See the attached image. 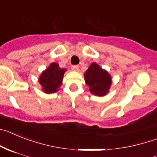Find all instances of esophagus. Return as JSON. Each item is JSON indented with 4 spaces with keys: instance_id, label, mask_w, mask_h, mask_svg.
Returning <instances> with one entry per match:
<instances>
[{
    "instance_id": "1",
    "label": "esophagus",
    "mask_w": 157,
    "mask_h": 157,
    "mask_svg": "<svg viewBox=\"0 0 157 157\" xmlns=\"http://www.w3.org/2000/svg\"><path fill=\"white\" fill-rule=\"evenodd\" d=\"M71 68H72L73 71H78V69H79V67H78V65H73L72 67H71Z\"/></svg>"
}]
</instances>
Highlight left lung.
Masks as SVG:
<instances>
[{"instance_id":"obj_1","label":"left lung","mask_w":157,"mask_h":157,"mask_svg":"<svg viewBox=\"0 0 157 157\" xmlns=\"http://www.w3.org/2000/svg\"><path fill=\"white\" fill-rule=\"evenodd\" d=\"M86 84L90 92L96 96H104L109 93L112 84L111 75L98 64L93 62L84 73Z\"/></svg>"}]
</instances>
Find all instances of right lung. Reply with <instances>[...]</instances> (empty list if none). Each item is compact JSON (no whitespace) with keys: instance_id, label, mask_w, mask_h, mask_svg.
Instances as JSON below:
<instances>
[{"instance_id":"add662e5","label":"right lung","mask_w":157,"mask_h":157,"mask_svg":"<svg viewBox=\"0 0 157 157\" xmlns=\"http://www.w3.org/2000/svg\"><path fill=\"white\" fill-rule=\"evenodd\" d=\"M66 71L67 69L60 67L57 63H51L39 77V82L42 87L41 90L47 94L58 91L62 85L63 78Z\"/></svg>"}]
</instances>
